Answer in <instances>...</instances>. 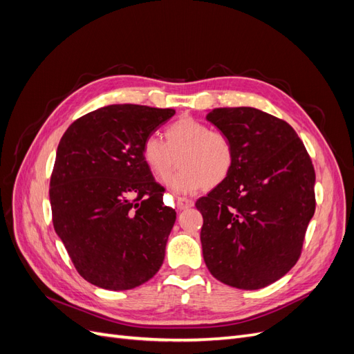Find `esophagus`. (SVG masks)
Masks as SVG:
<instances>
[{"label":"esophagus","mask_w":354,"mask_h":354,"mask_svg":"<svg viewBox=\"0 0 354 354\" xmlns=\"http://www.w3.org/2000/svg\"><path fill=\"white\" fill-rule=\"evenodd\" d=\"M194 205H195V202L192 201V199H187V198H178V199H177V208H178L180 211L189 209V208H192Z\"/></svg>","instance_id":"34e87169"}]
</instances>
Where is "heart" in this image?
<instances>
[{
	"label": "heart",
	"mask_w": 354,
	"mask_h": 354,
	"mask_svg": "<svg viewBox=\"0 0 354 354\" xmlns=\"http://www.w3.org/2000/svg\"><path fill=\"white\" fill-rule=\"evenodd\" d=\"M142 156L160 181L177 167L178 156L181 169L168 183L183 194L220 186L234 165V147L229 136L209 130L205 122L190 116L180 118L167 128L165 142L156 136L146 137Z\"/></svg>",
	"instance_id": "1"
}]
</instances>
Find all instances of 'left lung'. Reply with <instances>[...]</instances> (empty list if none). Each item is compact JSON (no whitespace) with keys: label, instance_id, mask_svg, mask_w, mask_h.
I'll list each match as a JSON object with an SVG mask.
<instances>
[{"label":"left lung","instance_id":"obj_1","mask_svg":"<svg viewBox=\"0 0 354 354\" xmlns=\"http://www.w3.org/2000/svg\"><path fill=\"white\" fill-rule=\"evenodd\" d=\"M207 120L227 134L234 165L196 201L203 260L220 282L260 289L295 266L312 220L315 168L294 128L254 108H217Z\"/></svg>","mask_w":354,"mask_h":354}]
</instances>
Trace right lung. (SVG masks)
<instances>
[{
	"mask_svg": "<svg viewBox=\"0 0 354 354\" xmlns=\"http://www.w3.org/2000/svg\"><path fill=\"white\" fill-rule=\"evenodd\" d=\"M174 109L111 104L60 138L50 180L53 226L85 281L125 291L156 274L176 211L164 205L142 156L145 138Z\"/></svg>",
	"mask_w": 354,
	"mask_h": 354,
	"instance_id": "obj_1",
	"label": "right lung"
}]
</instances>
